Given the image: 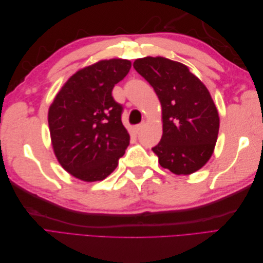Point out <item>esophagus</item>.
<instances>
[{"label":"esophagus","instance_id":"1","mask_svg":"<svg viewBox=\"0 0 263 263\" xmlns=\"http://www.w3.org/2000/svg\"><path fill=\"white\" fill-rule=\"evenodd\" d=\"M144 126H145V124H144V123L137 125L136 127H135V132H136V133L138 134L139 132H141V129H142V128H144Z\"/></svg>","mask_w":263,"mask_h":263}]
</instances>
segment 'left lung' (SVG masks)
I'll return each instance as SVG.
<instances>
[{"label": "left lung", "mask_w": 263, "mask_h": 263, "mask_svg": "<svg viewBox=\"0 0 263 263\" xmlns=\"http://www.w3.org/2000/svg\"><path fill=\"white\" fill-rule=\"evenodd\" d=\"M134 68L161 103L163 134L153 148L159 163L176 174L200 170L210 160L219 129L209 90L186 66L163 57L137 59Z\"/></svg>", "instance_id": "left-lung-1"}]
</instances>
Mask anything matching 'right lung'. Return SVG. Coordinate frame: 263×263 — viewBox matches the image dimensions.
I'll return each mask as SVG.
<instances>
[{
  "mask_svg": "<svg viewBox=\"0 0 263 263\" xmlns=\"http://www.w3.org/2000/svg\"><path fill=\"white\" fill-rule=\"evenodd\" d=\"M124 59L102 60L79 70L55 95L48 112L54 155L71 176L86 182L112 173L129 145L123 105L112 91L129 72Z\"/></svg>",
  "mask_w": 263,
  "mask_h": 263,
  "instance_id": "right-lung-1",
  "label": "right lung"
}]
</instances>
